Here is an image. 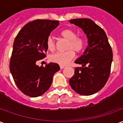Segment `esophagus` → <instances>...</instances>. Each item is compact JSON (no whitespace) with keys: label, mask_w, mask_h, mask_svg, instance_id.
<instances>
[{"label":"esophagus","mask_w":123,"mask_h":123,"mask_svg":"<svg viewBox=\"0 0 123 123\" xmlns=\"http://www.w3.org/2000/svg\"><path fill=\"white\" fill-rule=\"evenodd\" d=\"M64 67H65V66H64V65H60V68H61V69L64 68Z\"/></svg>","instance_id":"esophagus-1"}]
</instances>
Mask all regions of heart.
<instances>
[{"instance_id":"obj_1","label":"heart","mask_w":123,"mask_h":123,"mask_svg":"<svg viewBox=\"0 0 123 123\" xmlns=\"http://www.w3.org/2000/svg\"><path fill=\"white\" fill-rule=\"evenodd\" d=\"M61 36L64 40L68 41L66 45L67 51L52 54L49 58L50 61L53 62L66 65L74 58L75 52L79 53L84 50L86 45V40L82 36L77 35L76 31L70 28L62 31ZM46 45L49 51H54L56 50V43L52 36H49L47 38Z\"/></svg>"}]
</instances>
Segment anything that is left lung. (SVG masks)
Here are the masks:
<instances>
[{
  "label": "left lung",
  "instance_id": "8db88e82",
  "mask_svg": "<svg viewBox=\"0 0 123 123\" xmlns=\"http://www.w3.org/2000/svg\"><path fill=\"white\" fill-rule=\"evenodd\" d=\"M70 22L82 28L88 39L84 55L75 61L82 67H75L70 86L80 95H92L102 89L108 80L113 61L112 49L105 32L92 20L72 19Z\"/></svg>",
  "mask_w": 123,
  "mask_h": 123
}]
</instances>
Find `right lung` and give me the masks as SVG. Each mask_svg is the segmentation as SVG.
<instances>
[{"label":"right lung","instance_id":"add662e5","mask_svg":"<svg viewBox=\"0 0 123 123\" xmlns=\"http://www.w3.org/2000/svg\"><path fill=\"white\" fill-rule=\"evenodd\" d=\"M58 20H33L18 32L13 44L10 70L15 84L25 95L35 98L50 88L54 74L59 65L50 62L39 67L37 62L46 57V40L59 25Z\"/></svg>","mask_w":123,"mask_h":123}]
</instances>
